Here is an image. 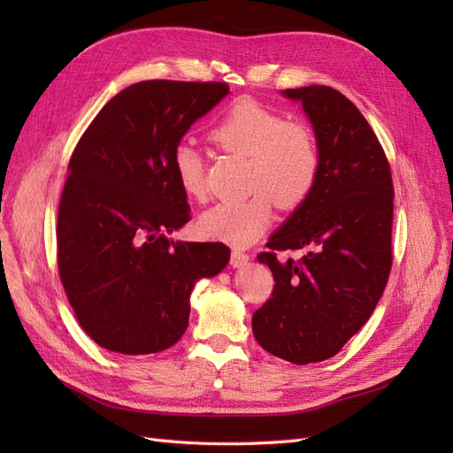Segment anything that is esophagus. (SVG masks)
Returning a JSON list of instances; mask_svg holds the SVG:
<instances>
[{"mask_svg": "<svg viewBox=\"0 0 453 453\" xmlns=\"http://www.w3.org/2000/svg\"><path fill=\"white\" fill-rule=\"evenodd\" d=\"M248 263H250V255L248 253H243L240 250H232V253H230V265L232 266L240 268V266H245Z\"/></svg>", "mask_w": 453, "mask_h": 453, "instance_id": "obj_1", "label": "esophagus"}]
</instances>
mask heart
<instances>
[{"instance_id":"b5f03b06","label":"heart","mask_w":453,"mask_h":453,"mask_svg":"<svg viewBox=\"0 0 453 453\" xmlns=\"http://www.w3.org/2000/svg\"><path fill=\"white\" fill-rule=\"evenodd\" d=\"M210 140L226 153L248 157V188L253 193L205 211L198 219V230L205 238L245 248L268 228L273 202L281 210H295L318 185V135L304 122L287 120L253 98L232 102L211 127ZM172 166L183 195L203 200V158L198 150L180 143L173 149Z\"/></svg>"}]
</instances>
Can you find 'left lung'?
I'll return each mask as SVG.
<instances>
[{
    "instance_id": "left-lung-1",
    "label": "left lung",
    "mask_w": 453,
    "mask_h": 453,
    "mask_svg": "<svg viewBox=\"0 0 453 453\" xmlns=\"http://www.w3.org/2000/svg\"><path fill=\"white\" fill-rule=\"evenodd\" d=\"M303 104L321 149L310 198L258 253L276 285L253 313L268 353L295 365L333 357L372 315L393 251V180L383 147L344 94L323 85L283 90ZM306 249L280 264L276 250Z\"/></svg>"
}]
</instances>
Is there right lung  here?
Instances as JSON below:
<instances>
[{"label":"right lung","instance_id":"right-lung-1","mask_svg":"<svg viewBox=\"0 0 453 453\" xmlns=\"http://www.w3.org/2000/svg\"><path fill=\"white\" fill-rule=\"evenodd\" d=\"M226 83L142 81L109 100L81 135L58 205V272L96 344L125 355L172 348L195 281L221 272L225 243L173 242L190 221L172 155Z\"/></svg>","mask_w":453,"mask_h":453}]
</instances>
